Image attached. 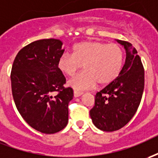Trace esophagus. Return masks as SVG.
Masks as SVG:
<instances>
[{
    "label": "esophagus",
    "mask_w": 158,
    "mask_h": 158,
    "mask_svg": "<svg viewBox=\"0 0 158 158\" xmlns=\"http://www.w3.org/2000/svg\"><path fill=\"white\" fill-rule=\"evenodd\" d=\"M82 94H83L82 92H79V91H74V92H73V95H74L75 98L79 97V96H81Z\"/></svg>",
    "instance_id": "esophagus-1"
}]
</instances>
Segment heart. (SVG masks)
I'll use <instances>...</instances> for the list:
<instances>
[{
	"label": "heart",
	"instance_id": "1",
	"mask_svg": "<svg viewBox=\"0 0 158 158\" xmlns=\"http://www.w3.org/2000/svg\"><path fill=\"white\" fill-rule=\"evenodd\" d=\"M124 53L116 43L83 41L73 46V54L65 52L58 61L60 70L73 77L82 67L85 71L68 82L76 90H86L98 84L106 85L115 80L123 68Z\"/></svg>",
	"mask_w": 158,
	"mask_h": 158
}]
</instances>
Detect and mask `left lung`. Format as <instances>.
I'll return each mask as SVG.
<instances>
[{
	"instance_id": "obj_1",
	"label": "left lung",
	"mask_w": 158,
	"mask_h": 158,
	"mask_svg": "<svg viewBox=\"0 0 158 158\" xmlns=\"http://www.w3.org/2000/svg\"><path fill=\"white\" fill-rule=\"evenodd\" d=\"M125 49V63L118 78L95 95L90 110L94 125L104 131H118L135 115L144 88V69L136 48L117 40Z\"/></svg>"
}]
</instances>
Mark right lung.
Returning a JSON list of instances; mask_svg holds the SVG:
<instances>
[{
	"mask_svg": "<svg viewBox=\"0 0 158 158\" xmlns=\"http://www.w3.org/2000/svg\"><path fill=\"white\" fill-rule=\"evenodd\" d=\"M64 51L60 40H36L20 49L12 66L16 108L32 128L45 134L60 131L68 123L73 91L64 86L65 78L58 66Z\"/></svg>",
	"mask_w": 158,
	"mask_h": 158,
	"instance_id": "1",
	"label": "right lung"
}]
</instances>
